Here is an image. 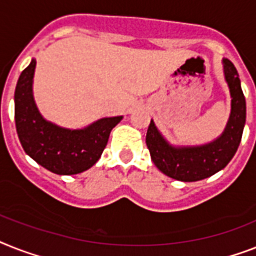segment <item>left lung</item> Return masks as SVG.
I'll list each match as a JSON object with an SVG mask.
<instances>
[{
    "label": "left lung",
    "mask_w": 256,
    "mask_h": 256,
    "mask_svg": "<svg viewBox=\"0 0 256 256\" xmlns=\"http://www.w3.org/2000/svg\"><path fill=\"white\" fill-rule=\"evenodd\" d=\"M225 78L232 94V114L224 134L214 142L200 147L170 146L150 122L146 144L151 159L164 175L180 182H198L225 168L236 152L246 122V100L234 64L224 59Z\"/></svg>",
    "instance_id": "1"
}]
</instances>
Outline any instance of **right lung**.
<instances>
[{
	"instance_id": "add662e5",
	"label": "right lung",
	"mask_w": 256,
	"mask_h": 256,
	"mask_svg": "<svg viewBox=\"0 0 256 256\" xmlns=\"http://www.w3.org/2000/svg\"><path fill=\"white\" fill-rule=\"evenodd\" d=\"M36 62L31 60L16 86V128L24 152L56 175H76L92 167L122 117L102 118L82 130H68L43 120L32 97Z\"/></svg>"
}]
</instances>
